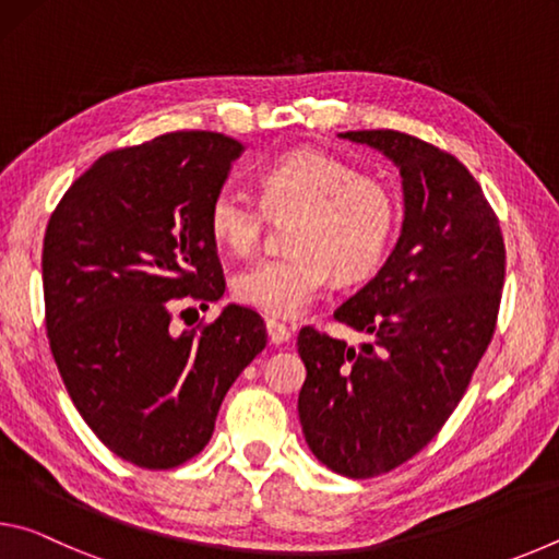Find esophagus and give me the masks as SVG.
Instances as JSON below:
<instances>
[{"instance_id": "esophagus-1", "label": "esophagus", "mask_w": 559, "mask_h": 559, "mask_svg": "<svg viewBox=\"0 0 559 559\" xmlns=\"http://www.w3.org/2000/svg\"><path fill=\"white\" fill-rule=\"evenodd\" d=\"M266 333L273 345H283L290 340V328L278 323V320H266Z\"/></svg>"}]
</instances>
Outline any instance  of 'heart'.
Returning a JSON list of instances; mask_svg holds the SVG:
<instances>
[{"label":"heart","instance_id":"obj_1","mask_svg":"<svg viewBox=\"0 0 559 559\" xmlns=\"http://www.w3.org/2000/svg\"><path fill=\"white\" fill-rule=\"evenodd\" d=\"M261 204L222 187L210 204L214 241L231 253L259 246L269 214L288 219L286 257L261 259L234 276V298L276 318H296L318 298L330 273L359 281L380 266L400 222V202L382 179L359 175L323 150L281 155L257 177Z\"/></svg>","mask_w":559,"mask_h":559}]
</instances>
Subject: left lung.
I'll return each instance as SVG.
<instances>
[{"label": "left lung", "mask_w": 559, "mask_h": 559, "mask_svg": "<svg viewBox=\"0 0 559 559\" xmlns=\"http://www.w3.org/2000/svg\"><path fill=\"white\" fill-rule=\"evenodd\" d=\"M400 169L404 222L377 276L335 310L347 345L302 328L298 416L330 471L372 478L419 453L456 409L496 330L506 246L484 189L456 157L396 130H349Z\"/></svg>", "instance_id": "8db88e82"}]
</instances>
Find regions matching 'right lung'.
<instances>
[{"label": "right lung", "mask_w": 559, "mask_h": 559, "mask_svg": "<svg viewBox=\"0 0 559 559\" xmlns=\"http://www.w3.org/2000/svg\"><path fill=\"white\" fill-rule=\"evenodd\" d=\"M243 153L222 132H167L96 159L63 194L44 236L46 333L75 409L140 468L182 466L212 439L266 325L226 306L175 335V298L224 296L210 204Z\"/></svg>", "instance_id": "right-lung-1"}]
</instances>
